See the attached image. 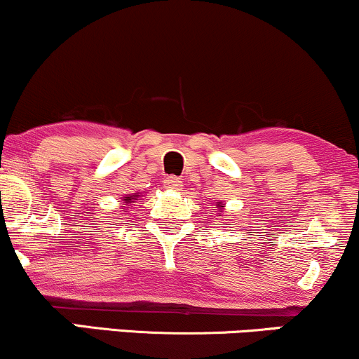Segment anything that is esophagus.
<instances>
[{
  "mask_svg": "<svg viewBox=\"0 0 359 359\" xmlns=\"http://www.w3.org/2000/svg\"><path fill=\"white\" fill-rule=\"evenodd\" d=\"M163 187L168 189V191H180V189H182V180H180L179 177L170 175L167 177L165 182H163Z\"/></svg>",
  "mask_w": 359,
  "mask_h": 359,
  "instance_id": "1",
  "label": "esophagus"
}]
</instances>
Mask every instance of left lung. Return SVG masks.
Here are the masks:
<instances>
[{
  "mask_svg": "<svg viewBox=\"0 0 359 359\" xmlns=\"http://www.w3.org/2000/svg\"><path fill=\"white\" fill-rule=\"evenodd\" d=\"M221 208H224V205H221Z\"/></svg>",
  "mask_w": 359,
  "mask_h": 359,
  "instance_id": "1",
  "label": "left lung"
}]
</instances>
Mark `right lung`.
I'll use <instances>...</instances> for the list:
<instances>
[{"instance_id":"obj_1","label":"right lung","mask_w":359,"mask_h":359,"mask_svg":"<svg viewBox=\"0 0 359 359\" xmlns=\"http://www.w3.org/2000/svg\"><path fill=\"white\" fill-rule=\"evenodd\" d=\"M126 201V203H131V199H125Z\"/></svg>"}]
</instances>
